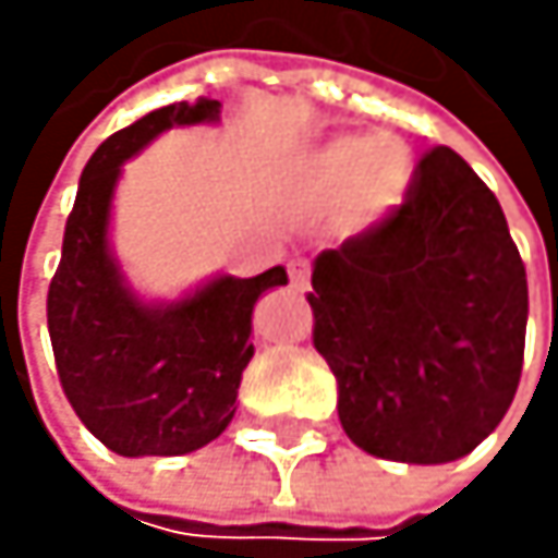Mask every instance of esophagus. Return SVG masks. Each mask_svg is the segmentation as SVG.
I'll return each instance as SVG.
<instances>
[{
  "mask_svg": "<svg viewBox=\"0 0 558 558\" xmlns=\"http://www.w3.org/2000/svg\"><path fill=\"white\" fill-rule=\"evenodd\" d=\"M288 270H291V288H294V291H307V281H311V264H307L304 257H298V260H291V264H288Z\"/></svg>",
  "mask_w": 558,
  "mask_h": 558,
  "instance_id": "34e87169",
  "label": "esophagus"
}]
</instances>
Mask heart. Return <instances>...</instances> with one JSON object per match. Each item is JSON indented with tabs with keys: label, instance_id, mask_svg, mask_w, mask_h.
Instances as JSON below:
<instances>
[{
	"label": "heart",
	"instance_id": "1",
	"mask_svg": "<svg viewBox=\"0 0 558 558\" xmlns=\"http://www.w3.org/2000/svg\"><path fill=\"white\" fill-rule=\"evenodd\" d=\"M304 183L317 201L341 197L348 227L375 223L388 214L412 180V154L398 136H338L304 157Z\"/></svg>",
	"mask_w": 558,
	"mask_h": 558
}]
</instances>
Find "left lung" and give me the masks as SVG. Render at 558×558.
<instances>
[{"mask_svg":"<svg viewBox=\"0 0 558 558\" xmlns=\"http://www.w3.org/2000/svg\"><path fill=\"white\" fill-rule=\"evenodd\" d=\"M314 348L344 435L375 459L441 465L496 432L519 388L529 284L496 194L448 146L401 207L317 254Z\"/></svg>","mask_w":558,"mask_h":558,"instance_id":"1","label":"left lung"}]
</instances>
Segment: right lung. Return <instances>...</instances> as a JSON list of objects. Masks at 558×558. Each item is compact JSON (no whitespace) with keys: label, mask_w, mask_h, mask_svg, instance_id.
Segmentation results:
<instances>
[{"label":"right lung","mask_w":558,"mask_h":558,"mask_svg":"<svg viewBox=\"0 0 558 558\" xmlns=\"http://www.w3.org/2000/svg\"><path fill=\"white\" fill-rule=\"evenodd\" d=\"M220 102H170L102 140L89 157L62 233L46 317L59 385L80 422L117 456H186L214 441L238 412L251 314L284 267L217 277L177 304L140 301L110 254V204L120 167L170 126L214 123Z\"/></svg>","instance_id":"add662e5"}]
</instances>
